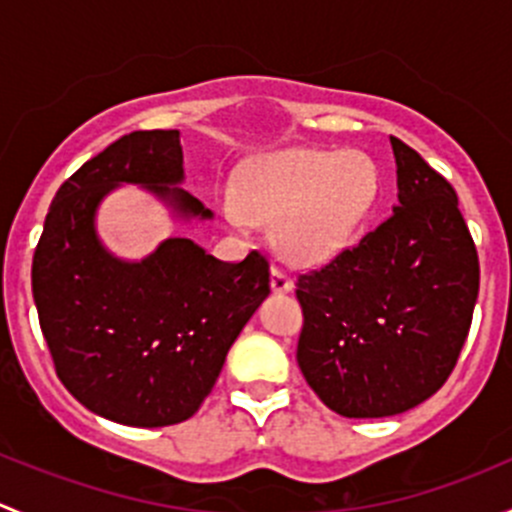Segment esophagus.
Masks as SVG:
<instances>
[{"mask_svg": "<svg viewBox=\"0 0 512 512\" xmlns=\"http://www.w3.org/2000/svg\"><path fill=\"white\" fill-rule=\"evenodd\" d=\"M270 287H272V292L287 294V292H292V289H294V282H292V277L287 275V272L280 270V267H272Z\"/></svg>", "mask_w": 512, "mask_h": 512, "instance_id": "esophagus-1", "label": "esophagus"}]
</instances>
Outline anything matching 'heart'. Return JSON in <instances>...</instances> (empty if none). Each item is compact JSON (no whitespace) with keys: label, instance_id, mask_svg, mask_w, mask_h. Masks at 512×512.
I'll list each match as a JSON object with an SVG mask.
<instances>
[{"label":"heart","instance_id":"b5f03b06","mask_svg":"<svg viewBox=\"0 0 512 512\" xmlns=\"http://www.w3.org/2000/svg\"><path fill=\"white\" fill-rule=\"evenodd\" d=\"M379 198V168L359 151H282L252 165L242 190L223 195L232 227L272 223L277 252L314 267L354 245Z\"/></svg>","mask_w":512,"mask_h":512}]
</instances>
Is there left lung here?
Wrapping results in <instances>:
<instances>
[{"label": "left lung", "instance_id": "obj_1", "mask_svg": "<svg viewBox=\"0 0 512 512\" xmlns=\"http://www.w3.org/2000/svg\"><path fill=\"white\" fill-rule=\"evenodd\" d=\"M394 213L352 250L297 280V364L347 418L404 414L456 366L478 299V252L456 190L391 136Z\"/></svg>", "mask_w": 512, "mask_h": 512}]
</instances>
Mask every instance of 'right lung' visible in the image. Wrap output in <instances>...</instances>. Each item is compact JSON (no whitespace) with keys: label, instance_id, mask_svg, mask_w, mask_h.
Instances as JSON below:
<instances>
[{"label":"right lung","instance_id":"right-lung-1","mask_svg":"<svg viewBox=\"0 0 512 512\" xmlns=\"http://www.w3.org/2000/svg\"><path fill=\"white\" fill-rule=\"evenodd\" d=\"M183 183L178 131L128 133L61 185L34 252V304L61 384L123 426L193 416L270 294L260 252L232 265L190 237H165L141 260L103 245L98 208L121 185L153 195L173 223L213 220Z\"/></svg>","mask_w":512,"mask_h":512}]
</instances>
